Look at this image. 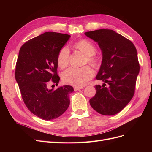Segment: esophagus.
Here are the masks:
<instances>
[{"label": "esophagus", "mask_w": 152, "mask_h": 152, "mask_svg": "<svg viewBox=\"0 0 152 152\" xmlns=\"http://www.w3.org/2000/svg\"><path fill=\"white\" fill-rule=\"evenodd\" d=\"M83 89V87H76V86H75L74 87V91H79V89Z\"/></svg>", "instance_id": "esophagus-1"}]
</instances>
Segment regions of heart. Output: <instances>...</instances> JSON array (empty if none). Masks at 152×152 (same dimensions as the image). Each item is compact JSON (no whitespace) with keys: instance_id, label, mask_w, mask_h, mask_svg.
Masks as SVG:
<instances>
[{"instance_id":"1","label":"heart","mask_w":152,"mask_h":152,"mask_svg":"<svg viewBox=\"0 0 152 152\" xmlns=\"http://www.w3.org/2000/svg\"><path fill=\"white\" fill-rule=\"evenodd\" d=\"M76 49L80 50L87 56V61L92 65L97 63V59L94 57V54L96 52V47L95 45L87 39H82L75 44ZM69 49L66 46L62 47L58 52L57 57L58 65L61 68H66L69 63ZM93 69L89 66L81 68L71 67L67 69L61 75L63 82L75 86L76 87H82L89 81L94 76Z\"/></svg>"}]
</instances>
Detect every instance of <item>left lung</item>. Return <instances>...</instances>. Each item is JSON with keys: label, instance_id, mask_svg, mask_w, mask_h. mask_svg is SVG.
Segmentation results:
<instances>
[{"label": "left lung", "instance_id": "left-lung-1", "mask_svg": "<svg viewBox=\"0 0 152 152\" xmlns=\"http://www.w3.org/2000/svg\"><path fill=\"white\" fill-rule=\"evenodd\" d=\"M84 34L98 43L102 53L95 78L104 83L95 86L96 94L89 100L91 106L101 115H116L134 96L140 70L137 50L131 41L113 30L101 29Z\"/></svg>", "mask_w": 152, "mask_h": 152}]
</instances>
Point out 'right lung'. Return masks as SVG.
<instances>
[{"instance_id": "1", "label": "right lung", "mask_w": 152, "mask_h": 152, "mask_svg": "<svg viewBox=\"0 0 152 152\" xmlns=\"http://www.w3.org/2000/svg\"><path fill=\"white\" fill-rule=\"evenodd\" d=\"M68 34L46 32L24 44L16 64L15 79L28 110L44 120L61 116L69 105L73 87L65 85L54 90L49 83L58 85L57 57L68 41Z\"/></svg>"}]
</instances>
